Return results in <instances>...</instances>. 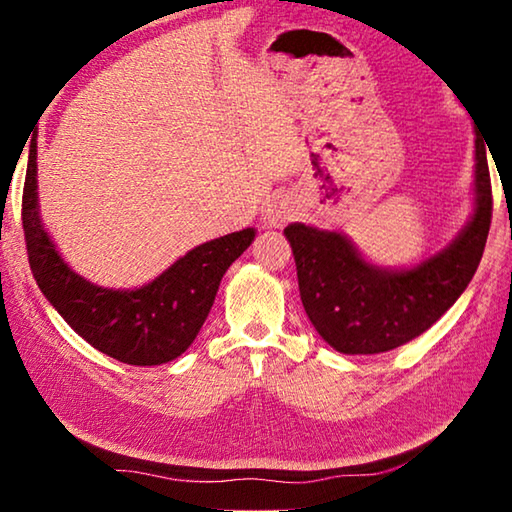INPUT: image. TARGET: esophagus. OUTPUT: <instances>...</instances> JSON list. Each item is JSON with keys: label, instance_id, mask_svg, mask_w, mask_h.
<instances>
[{"label": "esophagus", "instance_id": "34e87169", "mask_svg": "<svg viewBox=\"0 0 512 512\" xmlns=\"http://www.w3.org/2000/svg\"><path fill=\"white\" fill-rule=\"evenodd\" d=\"M291 212H293V201L289 196H273L262 212L264 225L266 228H280V225L287 223Z\"/></svg>", "mask_w": 512, "mask_h": 512}]
</instances>
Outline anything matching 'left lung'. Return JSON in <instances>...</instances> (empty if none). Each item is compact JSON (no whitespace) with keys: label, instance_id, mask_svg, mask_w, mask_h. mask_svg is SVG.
<instances>
[{"label":"left lung","instance_id":"8db88e82","mask_svg":"<svg viewBox=\"0 0 512 512\" xmlns=\"http://www.w3.org/2000/svg\"><path fill=\"white\" fill-rule=\"evenodd\" d=\"M474 210L438 253L413 266H379L336 230L289 223L300 300L311 325L336 352L379 354L409 343L461 298L476 273L492 219L488 155L474 128Z\"/></svg>","mask_w":512,"mask_h":512}]
</instances>
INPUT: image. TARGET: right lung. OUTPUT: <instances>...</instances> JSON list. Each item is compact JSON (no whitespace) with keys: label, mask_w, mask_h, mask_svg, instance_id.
Masks as SVG:
<instances>
[{"label":"right lung","mask_w":512,"mask_h":512,"mask_svg":"<svg viewBox=\"0 0 512 512\" xmlns=\"http://www.w3.org/2000/svg\"><path fill=\"white\" fill-rule=\"evenodd\" d=\"M36 158L38 144L33 142L22 225L33 277L51 307L92 348L128 366H160L178 359L201 332L221 277L253 244L255 228L205 241L142 287H99L65 262L40 219Z\"/></svg>","instance_id":"add662e5"}]
</instances>
